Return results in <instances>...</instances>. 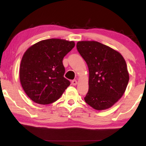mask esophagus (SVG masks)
<instances>
[{
	"instance_id": "obj_1",
	"label": "esophagus",
	"mask_w": 146,
	"mask_h": 146,
	"mask_svg": "<svg viewBox=\"0 0 146 146\" xmlns=\"http://www.w3.org/2000/svg\"><path fill=\"white\" fill-rule=\"evenodd\" d=\"M71 84H72L73 86H76V84H77V81H76V80H73L72 82H71Z\"/></svg>"
}]
</instances>
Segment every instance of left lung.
Returning <instances> with one entry per match:
<instances>
[{
  "instance_id": "obj_1",
  "label": "left lung",
  "mask_w": 146,
  "mask_h": 146,
  "mask_svg": "<svg viewBox=\"0 0 146 146\" xmlns=\"http://www.w3.org/2000/svg\"><path fill=\"white\" fill-rule=\"evenodd\" d=\"M76 48L90 74L85 102L97 110L111 108L122 97L129 82L124 58L118 51L96 41L78 42Z\"/></svg>"
}]
</instances>
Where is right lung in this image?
I'll return each instance as SVG.
<instances>
[{"label":"right lung","mask_w":146,"mask_h":146,"mask_svg":"<svg viewBox=\"0 0 146 146\" xmlns=\"http://www.w3.org/2000/svg\"><path fill=\"white\" fill-rule=\"evenodd\" d=\"M75 47L73 41L50 38L27 49L21 60L20 80L30 99L39 104L57 100L70 82L64 77V56Z\"/></svg>","instance_id":"right-lung-1"}]
</instances>
